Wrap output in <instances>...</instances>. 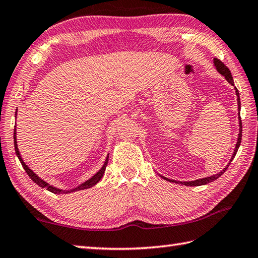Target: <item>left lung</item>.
Wrapping results in <instances>:
<instances>
[{
    "instance_id": "obj_1",
    "label": "left lung",
    "mask_w": 258,
    "mask_h": 258,
    "mask_svg": "<svg viewBox=\"0 0 258 258\" xmlns=\"http://www.w3.org/2000/svg\"><path fill=\"white\" fill-rule=\"evenodd\" d=\"M214 62H215V66H216L217 70H218V72H219V74L225 76L226 80H228V83L234 86V80H233V77H231V73H230V70H229L228 68H227V66L224 64V62H221L220 60L217 59V58L214 59ZM235 89H236V95H237V104H238V109H240L239 93H238V89H237L236 87H235ZM241 132H243V126H241V119H240V116H239V134H238V140H237V144H236V148H235V151H234V154H233V156H231V159H230V161H229L228 165H227L224 170H221L219 173H217V174H215V175H211V176H208V178H204V179H199V180H195V181H189V182H179V181H175V180H170V179H166V178H164V179L170 181V182L181 183V184L191 185V186L204 185V184H207V183H209V182H213V181L218 179L220 175L224 174L225 171H226L227 169H228V166H229V164L231 163V161H233V159L235 158V155H236V153H237V151H238V148H239L240 142H241Z\"/></svg>"
}]
</instances>
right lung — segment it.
Here are the masks:
<instances>
[{
  "label": "right lung",
  "instance_id": "obj_1",
  "mask_svg": "<svg viewBox=\"0 0 258 258\" xmlns=\"http://www.w3.org/2000/svg\"><path fill=\"white\" fill-rule=\"evenodd\" d=\"M15 115H17V114H15ZM15 134H17V133H15V128H14V150H15V153H17L18 158L20 160V162H21V164L23 166V169L25 170V172L28 173V175L30 176V178H31L32 181H34L35 183L41 186V188H45L47 190H49L50 192H52V194H68V192H74V191L88 189V188H92V186H94L96 183L98 182L100 179L103 178V175L105 173V170H106V166H107V163H108V155H107V158H106V160H105V163L103 165V168L100 169L95 175H93V178H90L89 180L86 181V182H84L83 184H80L79 186H77V188L72 189V190H60V189L54 188V186L48 184L47 182H44L42 179H40L39 176L35 174L32 170H30L28 166H27V164L23 162V160L21 159V155H20V153H19V149H18V145H17V135H15Z\"/></svg>",
  "mask_w": 258,
  "mask_h": 258
}]
</instances>
